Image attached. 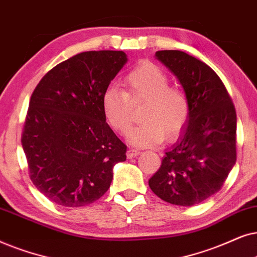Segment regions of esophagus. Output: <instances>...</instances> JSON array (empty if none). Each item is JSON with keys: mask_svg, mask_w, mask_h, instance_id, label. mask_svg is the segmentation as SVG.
Here are the masks:
<instances>
[{"mask_svg": "<svg viewBox=\"0 0 257 257\" xmlns=\"http://www.w3.org/2000/svg\"><path fill=\"white\" fill-rule=\"evenodd\" d=\"M138 155H140L139 150L129 149L128 152H126V157H128V159H133V157H135V156H138Z\"/></svg>", "mask_w": 257, "mask_h": 257, "instance_id": "obj_1", "label": "esophagus"}]
</instances>
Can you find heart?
I'll use <instances>...</instances> for the list:
<instances>
[{
  "label": "heart",
  "mask_w": 257,
  "mask_h": 257,
  "mask_svg": "<svg viewBox=\"0 0 257 257\" xmlns=\"http://www.w3.org/2000/svg\"><path fill=\"white\" fill-rule=\"evenodd\" d=\"M124 91L109 87L102 96L104 117L115 131L125 134L132 124L131 102L146 100L140 118L143 121L129 134L136 147L156 146L174 140L183 132L189 118V98L180 88L169 87V78L156 64L145 62L123 81Z\"/></svg>",
  "instance_id": "heart-1"
}]
</instances>
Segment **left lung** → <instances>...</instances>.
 <instances>
[{"label":"left lung","mask_w":257,"mask_h":257,"mask_svg":"<svg viewBox=\"0 0 257 257\" xmlns=\"http://www.w3.org/2000/svg\"><path fill=\"white\" fill-rule=\"evenodd\" d=\"M155 57L179 80L190 111L149 187L166 202L191 207L217 193L235 166V107L221 78L202 61L180 50H160Z\"/></svg>","instance_id":"1"}]
</instances>
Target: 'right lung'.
I'll use <instances>...</instances> for the list:
<instances>
[{
	"mask_svg": "<svg viewBox=\"0 0 257 257\" xmlns=\"http://www.w3.org/2000/svg\"><path fill=\"white\" fill-rule=\"evenodd\" d=\"M123 51H84L44 75L30 97L22 147L30 180L63 207L103 196L126 146L105 122L102 96L126 63Z\"/></svg>",
	"mask_w": 257,
	"mask_h": 257,
	"instance_id": "obj_1",
	"label": "right lung"
}]
</instances>
